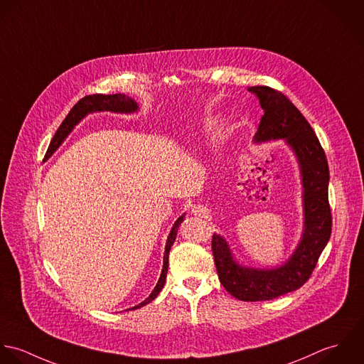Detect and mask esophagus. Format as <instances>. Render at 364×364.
Wrapping results in <instances>:
<instances>
[{
  "label": "esophagus",
  "instance_id": "esophagus-1",
  "mask_svg": "<svg viewBox=\"0 0 364 364\" xmlns=\"http://www.w3.org/2000/svg\"><path fill=\"white\" fill-rule=\"evenodd\" d=\"M193 213H194L196 215H198V217H203V218H207V217H208V210H207L205 207H203V205L194 207V208H193Z\"/></svg>",
  "mask_w": 364,
  "mask_h": 364
}]
</instances>
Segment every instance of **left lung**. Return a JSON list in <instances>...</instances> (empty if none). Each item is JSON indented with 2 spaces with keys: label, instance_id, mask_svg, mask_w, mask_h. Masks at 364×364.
Instances as JSON below:
<instances>
[{
  "label": "left lung",
  "instance_id": "8db88e82",
  "mask_svg": "<svg viewBox=\"0 0 364 364\" xmlns=\"http://www.w3.org/2000/svg\"><path fill=\"white\" fill-rule=\"evenodd\" d=\"M249 91L259 97L264 109L255 141L284 138L298 157L304 184L305 229L290 260L273 270H255L236 264L226 242L219 235L213 236L211 245L223 289L242 301H267L302 287L309 280L331 237L329 166L314 129L287 95L267 85L250 87Z\"/></svg>",
  "mask_w": 364,
  "mask_h": 364
}]
</instances>
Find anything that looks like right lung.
Instances as JSON below:
<instances>
[{"instance_id": "1", "label": "right lung", "mask_w": 364, "mask_h": 364, "mask_svg": "<svg viewBox=\"0 0 364 364\" xmlns=\"http://www.w3.org/2000/svg\"><path fill=\"white\" fill-rule=\"evenodd\" d=\"M138 109V105L136 102L124 95V94H112V95H105V94H92V95H85L84 98H81L73 108L70 109V112L68 114V117L65 118V121L62 122V125L59 127V129L56 131L53 139L50 141V145L46 150V154H45V160L49 159L53 151L62 145V142L65 141V138L72 132V129L74 128L75 124H78V121L81 118H84L88 112H92V111H114V112H134ZM183 217L177 219L170 230V235L167 237V243H166V250H164V257H163V270H161V274H160V279L154 287V290L151 291V294L146 298L144 302H141L139 305L134 306L132 309H138L141 306H144L146 304H149L150 301H153L159 292L163 289L164 283H166V276H167V267H168V253H170V249H171V245L174 243L176 240V235H177V229H178V225L181 223Z\"/></svg>"}]
</instances>
